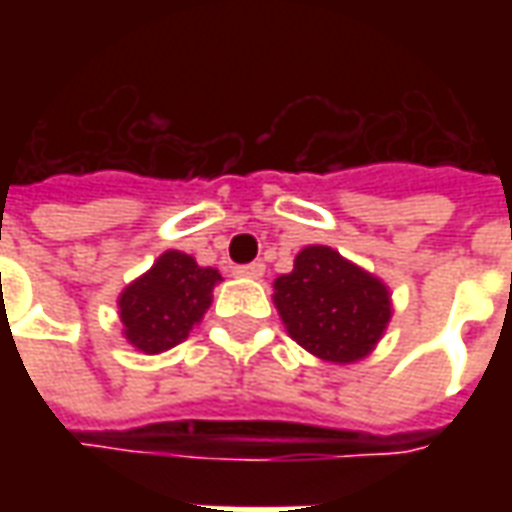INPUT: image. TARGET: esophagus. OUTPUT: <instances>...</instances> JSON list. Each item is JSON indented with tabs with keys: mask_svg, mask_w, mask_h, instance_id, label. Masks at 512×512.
Returning a JSON list of instances; mask_svg holds the SVG:
<instances>
[{
	"mask_svg": "<svg viewBox=\"0 0 512 512\" xmlns=\"http://www.w3.org/2000/svg\"><path fill=\"white\" fill-rule=\"evenodd\" d=\"M235 274L244 279H260L266 274V266H263V263H249V266L235 268Z\"/></svg>",
	"mask_w": 512,
	"mask_h": 512,
	"instance_id": "1",
	"label": "esophagus"
}]
</instances>
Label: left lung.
Here are the masks:
<instances>
[{"label":"left lung","mask_w":512,"mask_h":512,"mask_svg":"<svg viewBox=\"0 0 512 512\" xmlns=\"http://www.w3.org/2000/svg\"><path fill=\"white\" fill-rule=\"evenodd\" d=\"M274 307L290 337L332 365L373 354L395 312L384 279L323 244L304 246L274 279Z\"/></svg>","instance_id":"8db88e82"}]
</instances>
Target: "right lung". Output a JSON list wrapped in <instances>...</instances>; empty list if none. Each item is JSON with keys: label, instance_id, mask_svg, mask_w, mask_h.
<instances>
[{"label": "right lung", "instance_id": "obj_1", "mask_svg": "<svg viewBox=\"0 0 512 512\" xmlns=\"http://www.w3.org/2000/svg\"><path fill=\"white\" fill-rule=\"evenodd\" d=\"M222 274L178 249L158 255L142 277L117 296V315L128 345L147 356L180 345L202 321Z\"/></svg>", "mask_w": 512, "mask_h": 512}]
</instances>
